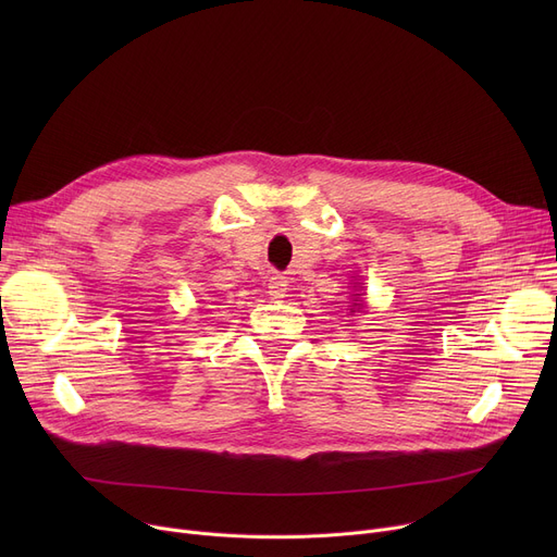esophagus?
<instances>
[{
  "label": "esophagus",
  "instance_id": "obj_1",
  "mask_svg": "<svg viewBox=\"0 0 557 557\" xmlns=\"http://www.w3.org/2000/svg\"><path fill=\"white\" fill-rule=\"evenodd\" d=\"M288 284H286V277L284 275H273L271 280H269V296L273 298V300H282V298H286V288Z\"/></svg>",
  "mask_w": 557,
  "mask_h": 557
}]
</instances>
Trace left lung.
Wrapping results in <instances>:
<instances>
[{"label": "left lung", "mask_w": 557, "mask_h": 557, "mask_svg": "<svg viewBox=\"0 0 557 557\" xmlns=\"http://www.w3.org/2000/svg\"><path fill=\"white\" fill-rule=\"evenodd\" d=\"M355 298H352V305H349V315H352L355 311H359V309H363V300H359V296L361 294H352Z\"/></svg>", "instance_id": "8db88e82"}]
</instances>
